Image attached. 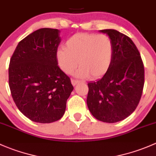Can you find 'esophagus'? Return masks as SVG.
Returning a JSON list of instances; mask_svg holds the SVG:
<instances>
[{
  "label": "esophagus",
  "instance_id": "esophagus-1",
  "mask_svg": "<svg viewBox=\"0 0 156 156\" xmlns=\"http://www.w3.org/2000/svg\"><path fill=\"white\" fill-rule=\"evenodd\" d=\"M71 81H72V84L73 86H75L78 82H79V81H78V80H75V79H72L71 80Z\"/></svg>",
  "mask_w": 156,
  "mask_h": 156
}]
</instances>
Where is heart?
I'll return each instance as SVG.
<instances>
[{"label": "heart", "instance_id": "obj_1", "mask_svg": "<svg viewBox=\"0 0 156 156\" xmlns=\"http://www.w3.org/2000/svg\"><path fill=\"white\" fill-rule=\"evenodd\" d=\"M113 53L114 45L107 34L76 33L67 39L66 48L58 49L56 57L59 68L68 75L79 65L77 76L98 78L107 72Z\"/></svg>", "mask_w": 156, "mask_h": 156}]
</instances>
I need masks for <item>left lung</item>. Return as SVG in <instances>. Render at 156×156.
I'll list each match as a JSON object with an SVG mask.
<instances>
[{
    "instance_id": "1",
    "label": "left lung",
    "mask_w": 156,
    "mask_h": 156,
    "mask_svg": "<svg viewBox=\"0 0 156 156\" xmlns=\"http://www.w3.org/2000/svg\"><path fill=\"white\" fill-rule=\"evenodd\" d=\"M112 41L111 66L101 79L89 82L87 104L94 118L115 123L137 107L144 86V66L131 39L114 29L101 30Z\"/></svg>"
}]
</instances>
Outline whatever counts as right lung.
Wrapping results in <instances>:
<instances>
[{
	"instance_id": "add662e5",
	"label": "right lung",
	"mask_w": 156,
	"mask_h": 156,
	"mask_svg": "<svg viewBox=\"0 0 156 156\" xmlns=\"http://www.w3.org/2000/svg\"><path fill=\"white\" fill-rule=\"evenodd\" d=\"M59 31L44 28L19 42L9 65V86L17 108L30 120L51 123L63 116L73 90L59 67Z\"/></svg>"
}]
</instances>
